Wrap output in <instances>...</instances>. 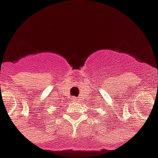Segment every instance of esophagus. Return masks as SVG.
Listing matches in <instances>:
<instances>
[{"mask_svg":"<svg viewBox=\"0 0 158 158\" xmlns=\"http://www.w3.org/2000/svg\"><path fill=\"white\" fill-rule=\"evenodd\" d=\"M73 102H77L78 101V99L77 98H75V97H73Z\"/></svg>","mask_w":158,"mask_h":158,"instance_id":"esophagus-1","label":"esophagus"}]
</instances>
